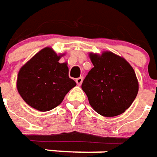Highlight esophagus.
<instances>
[{
    "mask_svg": "<svg viewBox=\"0 0 157 157\" xmlns=\"http://www.w3.org/2000/svg\"><path fill=\"white\" fill-rule=\"evenodd\" d=\"M82 81H83V78H82V77H78V78L75 79V82H76V84H77L78 86H80V85L82 84Z\"/></svg>",
    "mask_w": 157,
    "mask_h": 157,
    "instance_id": "obj_1",
    "label": "esophagus"
}]
</instances>
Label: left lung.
I'll use <instances>...</instances> for the list:
<instances>
[{
	"instance_id": "left-lung-1",
	"label": "left lung",
	"mask_w": 157,
	"mask_h": 157,
	"mask_svg": "<svg viewBox=\"0 0 157 157\" xmlns=\"http://www.w3.org/2000/svg\"><path fill=\"white\" fill-rule=\"evenodd\" d=\"M94 68L82 84L93 109L105 117L119 116L128 109L139 92L135 71L124 58L109 51L90 52Z\"/></svg>"
}]
</instances>
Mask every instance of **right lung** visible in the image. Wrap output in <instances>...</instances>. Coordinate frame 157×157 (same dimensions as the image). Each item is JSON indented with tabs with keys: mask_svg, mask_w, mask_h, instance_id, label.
<instances>
[{
	"mask_svg": "<svg viewBox=\"0 0 157 157\" xmlns=\"http://www.w3.org/2000/svg\"><path fill=\"white\" fill-rule=\"evenodd\" d=\"M64 53L57 54L52 48H44L25 63L18 71L17 89L30 107L48 111L59 105L68 92L76 86L69 77L66 63L59 61Z\"/></svg>",
	"mask_w": 157,
	"mask_h": 157,
	"instance_id": "right-lung-1",
	"label": "right lung"
}]
</instances>
